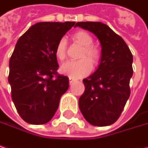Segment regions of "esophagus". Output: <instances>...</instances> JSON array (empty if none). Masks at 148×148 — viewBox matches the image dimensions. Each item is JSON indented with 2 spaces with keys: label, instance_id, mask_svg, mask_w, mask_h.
<instances>
[{
  "label": "esophagus",
  "instance_id": "obj_1",
  "mask_svg": "<svg viewBox=\"0 0 148 148\" xmlns=\"http://www.w3.org/2000/svg\"><path fill=\"white\" fill-rule=\"evenodd\" d=\"M69 84H71L72 83H74V81H75V79H74V78H71V77L69 78Z\"/></svg>",
  "mask_w": 148,
  "mask_h": 148
}]
</instances>
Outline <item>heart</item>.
I'll list each match as a JSON object with an SVG mask.
<instances>
[{
  "mask_svg": "<svg viewBox=\"0 0 148 148\" xmlns=\"http://www.w3.org/2000/svg\"><path fill=\"white\" fill-rule=\"evenodd\" d=\"M74 39L84 47L79 61H68L61 67V71L71 78H80L89 74L92 69V62L94 64H97L100 58L99 49L93 46L92 37L84 31L76 32L73 36ZM65 38H61L58 42L55 48V55L59 60H64L66 57Z\"/></svg>",
  "mask_w": 148,
  "mask_h": 148,
  "instance_id": "b5f03b06",
  "label": "heart"
}]
</instances>
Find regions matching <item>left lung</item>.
<instances>
[{"label":"left lung","mask_w":148,"mask_h":148,"mask_svg":"<svg viewBox=\"0 0 148 148\" xmlns=\"http://www.w3.org/2000/svg\"><path fill=\"white\" fill-rule=\"evenodd\" d=\"M75 27L91 32L101 45L98 69L83 79L84 92L79 100V107L90 124L110 126L120 117L130 96L133 57L122 38L106 24L79 22Z\"/></svg>","instance_id":"obj_1"}]
</instances>
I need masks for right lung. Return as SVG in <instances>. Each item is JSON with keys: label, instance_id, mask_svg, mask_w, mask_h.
Wrapping results in <instances>:
<instances>
[{"label": "right lung", "instance_id": "add662e5", "mask_svg": "<svg viewBox=\"0 0 148 148\" xmlns=\"http://www.w3.org/2000/svg\"><path fill=\"white\" fill-rule=\"evenodd\" d=\"M74 22H38L18 39L9 62L8 82L20 116L32 125L48 123L69 89L67 76L58 74L57 43Z\"/></svg>", "mask_w": 148, "mask_h": 148}]
</instances>
